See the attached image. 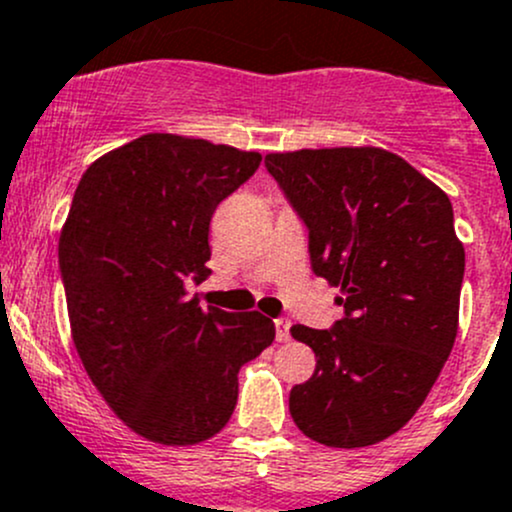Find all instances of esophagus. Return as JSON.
Wrapping results in <instances>:
<instances>
[{
    "instance_id": "34e87169",
    "label": "esophagus",
    "mask_w": 512,
    "mask_h": 512,
    "mask_svg": "<svg viewBox=\"0 0 512 512\" xmlns=\"http://www.w3.org/2000/svg\"><path fill=\"white\" fill-rule=\"evenodd\" d=\"M276 340L278 342L291 340V320H288V318H278L276 320Z\"/></svg>"
}]
</instances>
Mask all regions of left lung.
<instances>
[{
	"instance_id": "left-lung-1",
	"label": "left lung",
	"mask_w": 512,
	"mask_h": 512,
	"mask_svg": "<svg viewBox=\"0 0 512 512\" xmlns=\"http://www.w3.org/2000/svg\"><path fill=\"white\" fill-rule=\"evenodd\" d=\"M266 170L308 226L315 276L340 288L330 330L293 325L315 372L291 416L318 444L360 449L424 404L458 333L466 254L449 197L379 147L271 152Z\"/></svg>"
}]
</instances>
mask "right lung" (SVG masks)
<instances>
[{
	"mask_svg": "<svg viewBox=\"0 0 512 512\" xmlns=\"http://www.w3.org/2000/svg\"><path fill=\"white\" fill-rule=\"evenodd\" d=\"M258 152L150 133L98 157L59 239L68 320L88 377L145 439L192 446L226 426L239 370L276 337L261 313L202 308L214 209Z\"/></svg>",
	"mask_w": 512,
	"mask_h": 512,
	"instance_id": "obj_1",
	"label": "right lung"
}]
</instances>
